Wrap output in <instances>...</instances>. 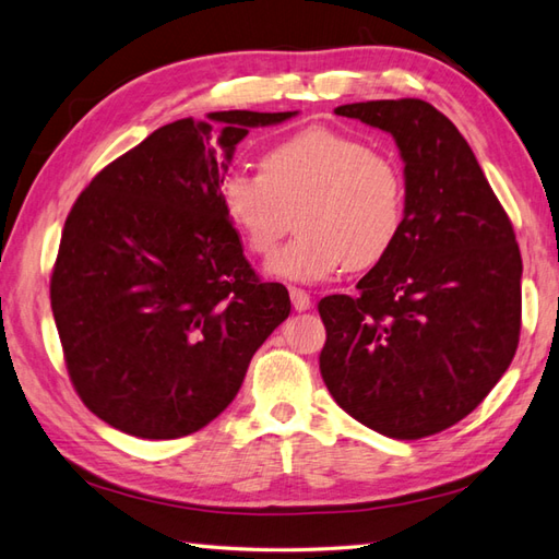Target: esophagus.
Listing matches in <instances>:
<instances>
[{
    "label": "esophagus",
    "instance_id": "1",
    "mask_svg": "<svg viewBox=\"0 0 559 559\" xmlns=\"http://www.w3.org/2000/svg\"><path fill=\"white\" fill-rule=\"evenodd\" d=\"M289 296H292V304H294L296 311H308V308H311V296H308L306 289L292 287V289H289Z\"/></svg>",
    "mask_w": 559,
    "mask_h": 559
}]
</instances>
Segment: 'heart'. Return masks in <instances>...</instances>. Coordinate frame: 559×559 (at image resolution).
I'll return each instance as SVG.
<instances>
[{
	"instance_id": "b5f03b06",
	"label": "heart",
	"mask_w": 559,
	"mask_h": 559,
	"mask_svg": "<svg viewBox=\"0 0 559 559\" xmlns=\"http://www.w3.org/2000/svg\"><path fill=\"white\" fill-rule=\"evenodd\" d=\"M219 201L260 258L275 251L296 215L299 237L272 255L267 272L311 284L344 267L370 270L392 253L406 222V179L368 143L313 127L267 147L260 171L229 169Z\"/></svg>"
}]
</instances>
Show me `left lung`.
<instances>
[{"mask_svg": "<svg viewBox=\"0 0 559 559\" xmlns=\"http://www.w3.org/2000/svg\"><path fill=\"white\" fill-rule=\"evenodd\" d=\"M394 135L406 222L356 296L318 311L320 373L358 424L420 440L459 424L510 368L522 330V253L512 222L454 123L426 100L342 105Z\"/></svg>", "mask_w": 559, "mask_h": 559, "instance_id": "obj_1", "label": "left lung"}]
</instances>
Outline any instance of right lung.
Listing matches in <instances>:
<instances>
[{
  "label": "right lung",
  "mask_w": 559,
  "mask_h": 559,
  "mask_svg": "<svg viewBox=\"0 0 559 559\" xmlns=\"http://www.w3.org/2000/svg\"><path fill=\"white\" fill-rule=\"evenodd\" d=\"M296 111L179 119L117 157L76 198L49 299L73 390L121 432L175 440L237 396L258 346L292 311L260 282L219 201L248 129Z\"/></svg>",
  "instance_id": "add662e5"
}]
</instances>
